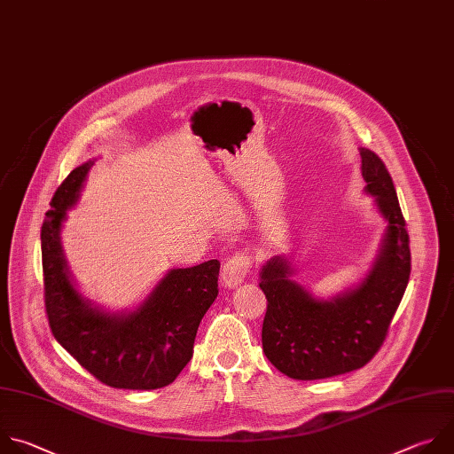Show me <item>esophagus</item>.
Instances as JSON below:
<instances>
[{
	"label": "esophagus",
	"instance_id": "obj_1",
	"mask_svg": "<svg viewBox=\"0 0 454 454\" xmlns=\"http://www.w3.org/2000/svg\"><path fill=\"white\" fill-rule=\"evenodd\" d=\"M250 268H252L250 255H247L243 252L232 254L225 261V264L222 268V281H223V285L229 286V288H236L239 283L245 281Z\"/></svg>",
	"mask_w": 454,
	"mask_h": 454
}]
</instances>
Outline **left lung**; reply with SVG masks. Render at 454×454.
Wrapping results in <instances>:
<instances>
[{"instance_id":"1","label":"left lung","mask_w":454,"mask_h":454,"mask_svg":"<svg viewBox=\"0 0 454 454\" xmlns=\"http://www.w3.org/2000/svg\"><path fill=\"white\" fill-rule=\"evenodd\" d=\"M361 175L388 227L367 279L333 301H317L290 276L285 257L261 270L266 297L262 350L270 364L294 380L311 381L365 367L381 348L411 271L410 236L392 176L378 153L361 148Z\"/></svg>"}]
</instances>
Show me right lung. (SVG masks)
I'll use <instances>...</instances> for the list:
<instances>
[{
    "instance_id": "right-lung-1",
    "label": "right lung",
    "mask_w": 454,
    "mask_h": 454,
    "mask_svg": "<svg viewBox=\"0 0 454 454\" xmlns=\"http://www.w3.org/2000/svg\"><path fill=\"white\" fill-rule=\"evenodd\" d=\"M93 162L74 168L57 188L41 229L44 308L55 340L113 388L155 390L175 381L193 356L202 317L218 295V259L176 268L139 309L109 315L73 288L59 232Z\"/></svg>"
}]
</instances>
